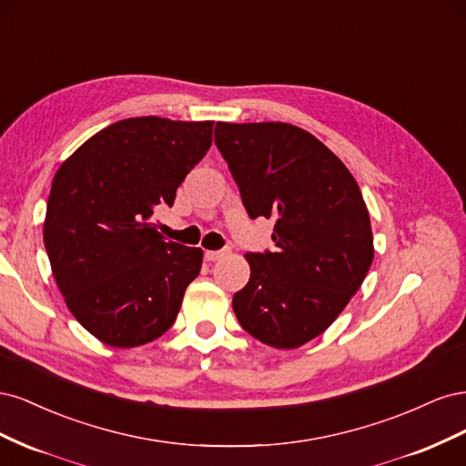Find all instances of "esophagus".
<instances>
[{"mask_svg": "<svg viewBox=\"0 0 466 466\" xmlns=\"http://www.w3.org/2000/svg\"><path fill=\"white\" fill-rule=\"evenodd\" d=\"M229 255V248H221V250H206V260L208 262H216L223 257Z\"/></svg>", "mask_w": 466, "mask_h": 466, "instance_id": "34e87169", "label": "esophagus"}]
</instances>
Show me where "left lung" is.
<instances>
[{"instance_id":"obj_1","label":"left lung","mask_w":466,"mask_h":466,"mask_svg":"<svg viewBox=\"0 0 466 466\" xmlns=\"http://www.w3.org/2000/svg\"><path fill=\"white\" fill-rule=\"evenodd\" d=\"M216 144L248 216L276 221V252L245 255L250 279L233 295L235 317L266 346L299 348L330 327L368 276V206L346 165L298 126L218 122Z\"/></svg>"}]
</instances>
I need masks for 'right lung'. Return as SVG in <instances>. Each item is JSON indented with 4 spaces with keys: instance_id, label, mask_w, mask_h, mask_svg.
<instances>
[{
    "instance_id": "right-lung-1",
    "label": "right lung",
    "mask_w": 466,
    "mask_h": 466,
    "mask_svg": "<svg viewBox=\"0 0 466 466\" xmlns=\"http://www.w3.org/2000/svg\"><path fill=\"white\" fill-rule=\"evenodd\" d=\"M214 122L126 118L91 136L54 175L45 247L72 315L112 348L147 344L173 327L202 248L165 241L153 209L211 146Z\"/></svg>"
}]
</instances>
